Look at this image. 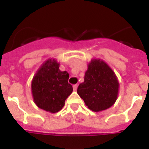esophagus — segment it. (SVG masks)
<instances>
[{"label": "esophagus", "instance_id": "esophagus-1", "mask_svg": "<svg viewBox=\"0 0 149 149\" xmlns=\"http://www.w3.org/2000/svg\"><path fill=\"white\" fill-rule=\"evenodd\" d=\"M72 87H73V90H74V91H76V90L77 89V87H78V85H77V84H74V85L72 86Z\"/></svg>", "mask_w": 149, "mask_h": 149}]
</instances>
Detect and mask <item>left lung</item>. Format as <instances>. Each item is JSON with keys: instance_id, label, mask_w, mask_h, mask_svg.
<instances>
[{"instance_id": "8db88e82", "label": "left lung", "mask_w": 149, "mask_h": 149, "mask_svg": "<svg viewBox=\"0 0 149 149\" xmlns=\"http://www.w3.org/2000/svg\"><path fill=\"white\" fill-rule=\"evenodd\" d=\"M118 86V79L111 68L104 61L93 59L88 65L84 82L79 85L77 93L89 109L97 112L114 104Z\"/></svg>"}]
</instances>
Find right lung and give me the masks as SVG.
Here are the masks:
<instances>
[{
	"instance_id": "add662e5",
	"label": "right lung",
	"mask_w": 149,
	"mask_h": 149,
	"mask_svg": "<svg viewBox=\"0 0 149 149\" xmlns=\"http://www.w3.org/2000/svg\"><path fill=\"white\" fill-rule=\"evenodd\" d=\"M68 79L69 73L60 71L59 64L55 59L46 61L31 82V91L36 105L51 113L60 111L72 92V86Z\"/></svg>"
}]
</instances>
